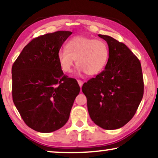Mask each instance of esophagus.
Returning <instances> with one entry per match:
<instances>
[{
  "label": "esophagus",
  "mask_w": 158,
  "mask_h": 158,
  "mask_svg": "<svg viewBox=\"0 0 158 158\" xmlns=\"http://www.w3.org/2000/svg\"><path fill=\"white\" fill-rule=\"evenodd\" d=\"M77 83H78V85H79V86H80V87H81V88L82 86H83V82L82 81H81V80H78V81H77Z\"/></svg>",
  "instance_id": "34e87169"
}]
</instances>
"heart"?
Listing matches in <instances>:
<instances>
[{
	"instance_id": "1",
	"label": "heart",
	"mask_w": 158,
	"mask_h": 158,
	"mask_svg": "<svg viewBox=\"0 0 158 158\" xmlns=\"http://www.w3.org/2000/svg\"><path fill=\"white\" fill-rule=\"evenodd\" d=\"M109 57V49L104 41L94 40L84 36H75L65 44V49L57 53V60L62 70L70 73L75 60L79 73L88 75L100 73L106 65Z\"/></svg>"
}]
</instances>
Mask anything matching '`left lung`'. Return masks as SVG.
I'll return each instance as SVG.
<instances>
[{
	"label": "left lung",
	"mask_w": 158,
	"mask_h": 158,
	"mask_svg": "<svg viewBox=\"0 0 158 158\" xmlns=\"http://www.w3.org/2000/svg\"><path fill=\"white\" fill-rule=\"evenodd\" d=\"M106 41L109 57L105 70L84 83L90 117L104 129H116L135 115L144 94L141 64L124 43L98 34Z\"/></svg>",
	"instance_id": "1"
}]
</instances>
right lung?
Segmentation results:
<instances>
[{"mask_svg":"<svg viewBox=\"0 0 158 158\" xmlns=\"http://www.w3.org/2000/svg\"><path fill=\"white\" fill-rule=\"evenodd\" d=\"M71 34L58 31L33 39L12 66L13 101L26 124L39 132L63 127L79 94L77 81L64 75L57 60Z\"/></svg>","mask_w":158,"mask_h":158,"instance_id":"add662e5","label":"right lung"}]
</instances>
